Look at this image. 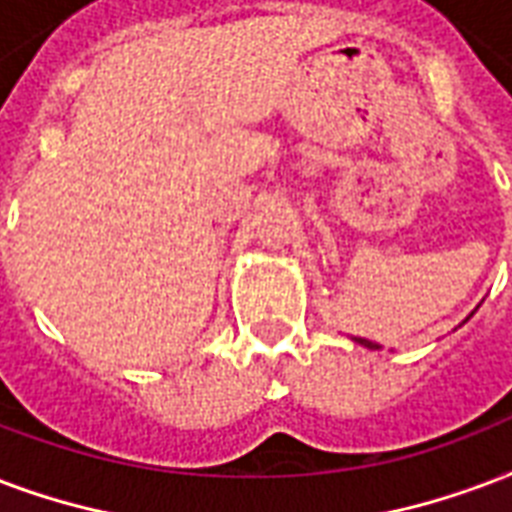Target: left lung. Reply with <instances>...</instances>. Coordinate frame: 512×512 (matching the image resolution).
Listing matches in <instances>:
<instances>
[{"instance_id": "obj_1", "label": "left lung", "mask_w": 512, "mask_h": 512, "mask_svg": "<svg viewBox=\"0 0 512 512\" xmlns=\"http://www.w3.org/2000/svg\"><path fill=\"white\" fill-rule=\"evenodd\" d=\"M470 317H473V314H470ZM470 317H467V319H470ZM467 319H464V322H467ZM351 341H357V343H360V346H365V349H381L378 343L368 341V338H351Z\"/></svg>"}]
</instances>
